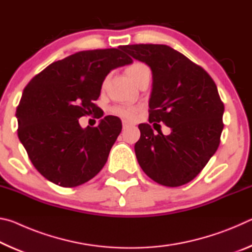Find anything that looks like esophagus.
Returning a JSON list of instances; mask_svg holds the SVG:
<instances>
[{
	"instance_id": "obj_1",
	"label": "esophagus",
	"mask_w": 252,
	"mask_h": 252,
	"mask_svg": "<svg viewBox=\"0 0 252 252\" xmlns=\"http://www.w3.org/2000/svg\"><path fill=\"white\" fill-rule=\"evenodd\" d=\"M131 125L130 122H127V121H122V126H123V129H126V127H127Z\"/></svg>"
}]
</instances>
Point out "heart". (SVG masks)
I'll return each instance as SVG.
<instances>
[{
    "label": "heart",
    "mask_w": 252,
    "mask_h": 252,
    "mask_svg": "<svg viewBox=\"0 0 252 252\" xmlns=\"http://www.w3.org/2000/svg\"><path fill=\"white\" fill-rule=\"evenodd\" d=\"M126 74L129 78L133 81L135 84H138L140 81H141L144 76H150L151 75V71L150 67H149L146 63L143 62H133L132 64L126 67ZM106 84V80L103 81V87ZM114 116H118L125 120H135L136 117L139 114V109L136 106H132V105H119V106H114L111 110Z\"/></svg>",
    "instance_id": "heart-1"
}]
</instances>
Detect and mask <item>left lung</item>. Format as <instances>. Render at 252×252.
I'll return each mask as SVG.
<instances>
[{"instance_id":"left-lung-1","label":"left lung","mask_w":252,"mask_h":252,"mask_svg":"<svg viewBox=\"0 0 252 252\" xmlns=\"http://www.w3.org/2000/svg\"><path fill=\"white\" fill-rule=\"evenodd\" d=\"M121 49L152 71L149 122L164 123L171 133H153L139 125L136 159L144 173L165 187H180L201 172L220 144L224 111L215 81L201 66L163 44H132Z\"/></svg>"}]
</instances>
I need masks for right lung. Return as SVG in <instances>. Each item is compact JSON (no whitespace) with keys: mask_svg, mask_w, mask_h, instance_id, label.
I'll use <instances>...</instances> for the list:
<instances>
[{"mask_svg":"<svg viewBox=\"0 0 252 252\" xmlns=\"http://www.w3.org/2000/svg\"><path fill=\"white\" fill-rule=\"evenodd\" d=\"M131 62L119 49L81 51L46 66L24 88L16 108L18 135L49 181L78 187L104 167L121 120L108 116L97 126L82 129L79 119L99 109L94 101L109 72Z\"/></svg>","mask_w":252,"mask_h":252,"instance_id":"1","label":"right lung"}]
</instances>
